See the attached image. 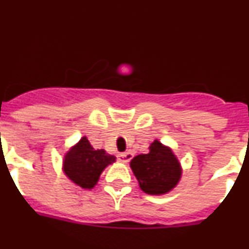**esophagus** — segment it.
I'll return each mask as SVG.
<instances>
[{"mask_svg":"<svg viewBox=\"0 0 249 249\" xmlns=\"http://www.w3.org/2000/svg\"><path fill=\"white\" fill-rule=\"evenodd\" d=\"M132 157H133V155H132L131 152H124V153H120V155H118V160H120L121 162H123V163L129 162V160H132Z\"/></svg>","mask_w":249,"mask_h":249,"instance_id":"obj_1","label":"esophagus"}]
</instances>
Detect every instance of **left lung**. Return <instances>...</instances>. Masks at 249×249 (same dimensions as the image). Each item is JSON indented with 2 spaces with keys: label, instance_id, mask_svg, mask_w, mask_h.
I'll return each instance as SVG.
<instances>
[{
  "label": "left lung",
  "instance_id": "8db88e82",
  "mask_svg": "<svg viewBox=\"0 0 249 249\" xmlns=\"http://www.w3.org/2000/svg\"><path fill=\"white\" fill-rule=\"evenodd\" d=\"M131 168L141 190L148 195H164L172 191L181 179L182 168L172 149L155 140L147 155L131 160Z\"/></svg>",
  "mask_w": 249,
  "mask_h": 249
}]
</instances>
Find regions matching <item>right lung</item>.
<instances>
[{"label": "right lung", "mask_w": 249, "mask_h": 249, "mask_svg": "<svg viewBox=\"0 0 249 249\" xmlns=\"http://www.w3.org/2000/svg\"><path fill=\"white\" fill-rule=\"evenodd\" d=\"M116 162V157L105 149H94L89 141L82 137L76 146L66 153L63 160V172L77 186L92 190L101 173L108 164Z\"/></svg>", "instance_id": "obj_1"}]
</instances>
